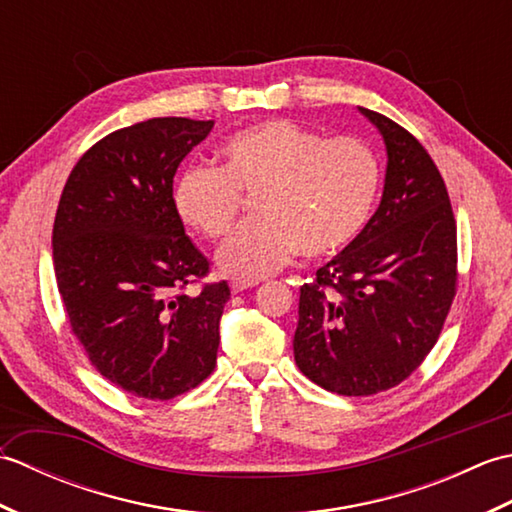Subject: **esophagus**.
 <instances>
[{"label": "esophagus", "instance_id": "34e87169", "mask_svg": "<svg viewBox=\"0 0 512 512\" xmlns=\"http://www.w3.org/2000/svg\"><path fill=\"white\" fill-rule=\"evenodd\" d=\"M259 281H250V279H233L231 281V290L233 292H244L248 288H255Z\"/></svg>", "mask_w": 512, "mask_h": 512}]
</instances>
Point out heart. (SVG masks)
I'll return each mask as SVG.
<instances>
[{
    "label": "heart",
    "instance_id": "heart-1",
    "mask_svg": "<svg viewBox=\"0 0 512 512\" xmlns=\"http://www.w3.org/2000/svg\"><path fill=\"white\" fill-rule=\"evenodd\" d=\"M222 167L191 165L173 187L180 220L206 239H224L257 195V222L217 255L226 275L257 281L306 259L343 253L361 235L380 191L376 151L356 136L323 138L286 118L239 129L220 149Z\"/></svg>",
    "mask_w": 512,
    "mask_h": 512
}]
</instances>
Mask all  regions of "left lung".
Masks as SVG:
<instances>
[{
	"mask_svg": "<svg viewBox=\"0 0 512 512\" xmlns=\"http://www.w3.org/2000/svg\"><path fill=\"white\" fill-rule=\"evenodd\" d=\"M387 145L383 200L343 253L301 288L297 367L341 396L400 385L438 343L458 292V226L420 140L365 110Z\"/></svg>",
	"mask_w": 512,
	"mask_h": 512,
	"instance_id": "8db88e82",
	"label": "left lung"
}]
</instances>
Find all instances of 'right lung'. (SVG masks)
<instances>
[{"mask_svg": "<svg viewBox=\"0 0 512 512\" xmlns=\"http://www.w3.org/2000/svg\"><path fill=\"white\" fill-rule=\"evenodd\" d=\"M213 125L167 116L107 134L70 171L54 215L70 330L96 372L138 398L187 394L215 369L231 288L202 281L211 264L173 206L178 165Z\"/></svg>", "mask_w": 512, "mask_h": 512, "instance_id": "obj_1", "label": "right lung"}]
</instances>
